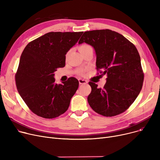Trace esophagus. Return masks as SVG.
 Returning <instances> with one entry per match:
<instances>
[{
	"instance_id": "esophagus-1",
	"label": "esophagus",
	"mask_w": 160,
	"mask_h": 160,
	"mask_svg": "<svg viewBox=\"0 0 160 160\" xmlns=\"http://www.w3.org/2000/svg\"><path fill=\"white\" fill-rule=\"evenodd\" d=\"M78 82H79V83L81 85V84H86V83H88V81L86 80H83V79H78Z\"/></svg>"
}]
</instances>
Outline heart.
<instances>
[{"instance_id":"1","label":"heart","mask_w":160,"mask_h":160,"mask_svg":"<svg viewBox=\"0 0 160 160\" xmlns=\"http://www.w3.org/2000/svg\"><path fill=\"white\" fill-rule=\"evenodd\" d=\"M90 48V47L89 45H83L82 46H81L80 48H79V50L80 51H82V50H86L88 48ZM77 72L78 74H80V75H83L85 73V70L83 69H78L77 71Z\"/></svg>"}]
</instances>
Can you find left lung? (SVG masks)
I'll list each match as a JSON object with an SVG mask.
<instances>
[{"label":"left lung","mask_w":160,"mask_h":160,"mask_svg":"<svg viewBox=\"0 0 160 160\" xmlns=\"http://www.w3.org/2000/svg\"><path fill=\"white\" fill-rule=\"evenodd\" d=\"M83 43L93 47L97 69L107 75L102 89L89 82L91 87L88 97L89 106L106 117L125 112L139 94L144 80L136 47L122 35L108 29L85 32L78 44Z\"/></svg>","instance_id":"left-lung-1"}]
</instances>
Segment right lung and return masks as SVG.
<instances>
[{
  "instance_id": "obj_1",
  "label": "right lung",
  "mask_w": 160,
  "mask_h": 160,
  "mask_svg": "<svg viewBox=\"0 0 160 160\" xmlns=\"http://www.w3.org/2000/svg\"><path fill=\"white\" fill-rule=\"evenodd\" d=\"M82 33L48 32L24 48L15 74L16 86L24 102L37 115L53 119L68 109L78 89V80L71 77L57 84L54 72L65 67L67 52Z\"/></svg>"
}]
</instances>
